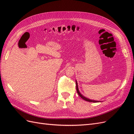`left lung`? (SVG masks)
<instances>
[{
  "label": "left lung",
  "mask_w": 134,
  "mask_h": 134,
  "mask_svg": "<svg viewBox=\"0 0 134 134\" xmlns=\"http://www.w3.org/2000/svg\"><path fill=\"white\" fill-rule=\"evenodd\" d=\"M75 82H76V91H77V93H78V94H79V96L81 97V98H82V99H83L84 100H86V101H88V102H99V101H98V100H92V99H89V98H87V97H84V96H83L82 94H81V93H80V92H79V88H78V83H77V81L76 80L75 81ZM100 102V101H99Z\"/></svg>",
  "instance_id": "left-lung-1"
}]
</instances>
